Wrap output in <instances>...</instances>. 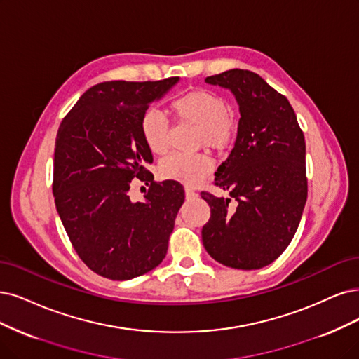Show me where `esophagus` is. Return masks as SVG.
Masks as SVG:
<instances>
[{
    "label": "esophagus",
    "instance_id": "1",
    "mask_svg": "<svg viewBox=\"0 0 359 359\" xmlns=\"http://www.w3.org/2000/svg\"><path fill=\"white\" fill-rule=\"evenodd\" d=\"M184 195H187V200H195V198L198 196V194L189 188H187V191H184Z\"/></svg>",
    "mask_w": 359,
    "mask_h": 359
}]
</instances>
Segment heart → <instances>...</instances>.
Listing matches in <instances>:
<instances>
[{
    "label": "heart",
    "instance_id": "obj_1",
    "mask_svg": "<svg viewBox=\"0 0 359 359\" xmlns=\"http://www.w3.org/2000/svg\"><path fill=\"white\" fill-rule=\"evenodd\" d=\"M170 109L179 121L198 126L196 142L207 148L223 151L231 146L236 126L229 115V104L220 95L210 90H194L170 103ZM140 133L144 144L155 155L170 148V126L158 109H148L140 118ZM213 170V163L204 154H171L159 164V175L188 187H196Z\"/></svg>",
    "mask_w": 359,
    "mask_h": 359
}]
</instances>
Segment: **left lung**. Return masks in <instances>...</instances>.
Here are the masks:
<instances>
[{"instance_id": "obj_1", "label": "left lung", "mask_w": 359, "mask_h": 359, "mask_svg": "<svg viewBox=\"0 0 359 359\" xmlns=\"http://www.w3.org/2000/svg\"><path fill=\"white\" fill-rule=\"evenodd\" d=\"M205 83L229 88L241 118L233 149L215 179L236 204L201 192L211 210L203 244L224 266L260 269L284 253L306 204L303 131L287 97L255 72L229 69Z\"/></svg>"}]
</instances>
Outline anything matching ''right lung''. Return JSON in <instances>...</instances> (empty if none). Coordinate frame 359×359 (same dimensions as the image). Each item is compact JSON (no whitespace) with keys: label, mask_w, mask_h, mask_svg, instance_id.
<instances>
[{"label":"right lung","mask_w":359,"mask_h":359,"mask_svg":"<svg viewBox=\"0 0 359 359\" xmlns=\"http://www.w3.org/2000/svg\"><path fill=\"white\" fill-rule=\"evenodd\" d=\"M179 81H106L88 88L62 119L53 195L63 228L87 266L115 281L156 268L184 201L179 182H155L140 133L151 102ZM150 184L145 201L128 195L133 178Z\"/></svg>","instance_id":"right-lung-1"}]
</instances>
